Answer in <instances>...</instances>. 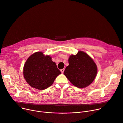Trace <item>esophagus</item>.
Segmentation results:
<instances>
[{"label":"esophagus","instance_id":"obj_1","mask_svg":"<svg viewBox=\"0 0 123 123\" xmlns=\"http://www.w3.org/2000/svg\"><path fill=\"white\" fill-rule=\"evenodd\" d=\"M64 70H65V69H61V70H60V71L62 73H63L64 72Z\"/></svg>","mask_w":123,"mask_h":123}]
</instances>
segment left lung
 <instances>
[{"instance_id":"1","label":"left lung","mask_w":123,"mask_h":123,"mask_svg":"<svg viewBox=\"0 0 123 123\" xmlns=\"http://www.w3.org/2000/svg\"><path fill=\"white\" fill-rule=\"evenodd\" d=\"M68 61L64 74L73 85L84 88L92 82L97 74V66L88 55L80 51L70 56Z\"/></svg>"}]
</instances>
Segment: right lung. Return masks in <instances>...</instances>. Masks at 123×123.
Returning a JSON list of instances; mask_svg holds the SVG:
<instances>
[{"mask_svg":"<svg viewBox=\"0 0 123 123\" xmlns=\"http://www.w3.org/2000/svg\"><path fill=\"white\" fill-rule=\"evenodd\" d=\"M23 73L24 78L31 87L43 90L51 86L61 73L51 57L37 52L29 57L24 65Z\"/></svg>","mask_w":123,"mask_h":123,"instance_id":"1","label":"right lung"}]
</instances>
